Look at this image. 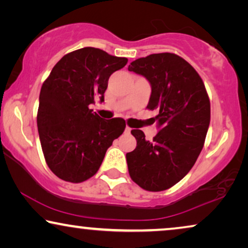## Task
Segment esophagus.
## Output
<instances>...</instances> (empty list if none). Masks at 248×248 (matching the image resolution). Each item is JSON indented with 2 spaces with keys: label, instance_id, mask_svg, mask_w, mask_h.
Returning <instances> with one entry per match:
<instances>
[{
  "label": "esophagus",
  "instance_id": "34e87169",
  "mask_svg": "<svg viewBox=\"0 0 248 248\" xmlns=\"http://www.w3.org/2000/svg\"><path fill=\"white\" fill-rule=\"evenodd\" d=\"M131 130H132V128H130V127H128V126H126V127H125V133H126V134H130L131 133Z\"/></svg>",
  "mask_w": 248,
  "mask_h": 248
}]
</instances>
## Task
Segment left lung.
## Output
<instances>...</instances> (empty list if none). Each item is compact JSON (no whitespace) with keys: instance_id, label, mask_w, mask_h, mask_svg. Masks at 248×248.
<instances>
[{"instance_id":"left-lung-1","label":"left lung","mask_w":248,"mask_h":248,"mask_svg":"<svg viewBox=\"0 0 248 248\" xmlns=\"http://www.w3.org/2000/svg\"><path fill=\"white\" fill-rule=\"evenodd\" d=\"M149 81L147 108L157 109L159 132L151 142L132 130L137 148L126 154L131 178L143 189L165 191L194 166L210 124V100L204 83L191 64L171 53L151 54L128 65Z\"/></svg>"}]
</instances>
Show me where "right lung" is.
<instances>
[{
    "label": "right lung",
    "mask_w": 248,
    "mask_h": 248,
    "mask_svg": "<svg viewBox=\"0 0 248 248\" xmlns=\"http://www.w3.org/2000/svg\"><path fill=\"white\" fill-rule=\"evenodd\" d=\"M126 63L125 57L84 47L64 55L43 83L37 126L44 157L59 178L87 181L124 132L123 118L103 120L89 106L103 103L108 79Z\"/></svg>",
    "instance_id": "add662e5"
}]
</instances>
